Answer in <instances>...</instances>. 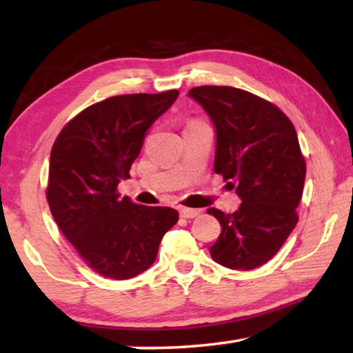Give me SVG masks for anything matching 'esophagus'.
<instances>
[{
    "label": "esophagus",
    "instance_id": "34e87169",
    "mask_svg": "<svg viewBox=\"0 0 353 353\" xmlns=\"http://www.w3.org/2000/svg\"><path fill=\"white\" fill-rule=\"evenodd\" d=\"M201 209H190V207H181L180 209V215L183 216V219H194V216H197L201 214Z\"/></svg>",
    "mask_w": 353,
    "mask_h": 353
}]
</instances>
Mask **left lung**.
<instances>
[{
  "mask_svg": "<svg viewBox=\"0 0 353 353\" xmlns=\"http://www.w3.org/2000/svg\"><path fill=\"white\" fill-rule=\"evenodd\" d=\"M214 123V170L236 188L239 209L207 210L221 225L210 255L233 270H254L281 249L297 225L305 159L296 128L276 105L233 86H196L188 93Z\"/></svg>",
  "mask_w": 353,
  "mask_h": 353,
  "instance_id": "1",
  "label": "left lung"
}]
</instances>
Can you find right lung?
I'll list each match as a JSON object with an SVG mask.
<instances>
[{
  "mask_svg": "<svg viewBox=\"0 0 353 353\" xmlns=\"http://www.w3.org/2000/svg\"><path fill=\"white\" fill-rule=\"evenodd\" d=\"M178 94L112 96L75 115L52 144L46 190L51 214L85 263L105 278L146 272L163 234L178 221L175 209L138 205L117 192L148 128Z\"/></svg>",
  "mask_w": 353,
  "mask_h": 353,
  "instance_id": "obj_1",
  "label": "right lung"
}]
</instances>
